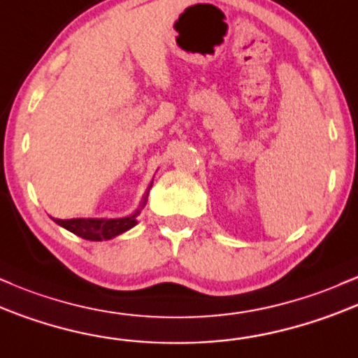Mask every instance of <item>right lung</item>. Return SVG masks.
Listing matches in <instances>:
<instances>
[{"instance_id":"obj_1","label":"right lung","mask_w":358,"mask_h":358,"mask_svg":"<svg viewBox=\"0 0 358 358\" xmlns=\"http://www.w3.org/2000/svg\"><path fill=\"white\" fill-rule=\"evenodd\" d=\"M154 182V179H152ZM148 186V189L143 196L142 204L136 210L134 215L123 216V218H71V220H59V218H52L59 227L66 228L74 235L81 236L84 240H91V242H103V240H111L115 236L122 235L134 228L136 224V216L140 215V210L145 206L147 198H148V191L152 187Z\"/></svg>"}]
</instances>
